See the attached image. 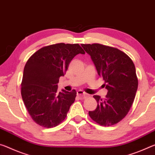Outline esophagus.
<instances>
[{"label": "esophagus", "instance_id": "1", "mask_svg": "<svg viewBox=\"0 0 155 155\" xmlns=\"http://www.w3.org/2000/svg\"><path fill=\"white\" fill-rule=\"evenodd\" d=\"M77 95L79 96V97L81 99V100H84V99H85L86 97H87V96H88V95L87 94V93H84V92H83L82 91H78Z\"/></svg>", "mask_w": 155, "mask_h": 155}]
</instances>
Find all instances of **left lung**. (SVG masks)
<instances>
[{"mask_svg":"<svg viewBox=\"0 0 155 155\" xmlns=\"http://www.w3.org/2000/svg\"><path fill=\"white\" fill-rule=\"evenodd\" d=\"M91 55L108 90L106 98L94 95L97 102L95 110L89 111L91 118L101 126L118 123L130 110L138 87L135 64L128 55L117 48L101 44H82Z\"/></svg>","mask_w":155,"mask_h":155,"instance_id":"8db88e82","label":"left lung"}]
</instances>
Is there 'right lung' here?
Returning <instances> with one entry per match:
<instances>
[{
    "label": "right lung",
    "instance_id": "obj_1",
    "mask_svg": "<svg viewBox=\"0 0 155 155\" xmlns=\"http://www.w3.org/2000/svg\"><path fill=\"white\" fill-rule=\"evenodd\" d=\"M85 52L79 44H58L44 47L35 52L25 66L21 95L32 120L45 128L55 127L64 121L76 92L58 91V83L71 61Z\"/></svg>",
    "mask_w": 155,
    "mask_h": 155
}]
</instances>
